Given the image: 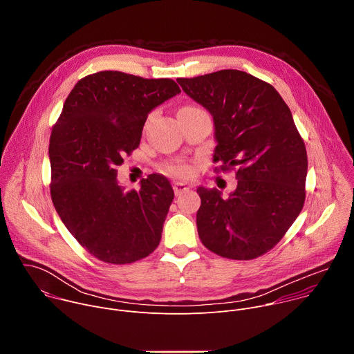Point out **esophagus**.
<instances>
[{"instance_id": "obj_1", "label": "esophagus", "mask_w": 354, "mask_h": 354, "mask_svg": "<svg viewBox=\"0 0 354 354\" xmlns=\"http://www.w3.org/2000/svg\"><path fill=\"white\" fill-rule=\"evenodd\" d=\"M189 189H190V187H189L186 183H183V182H175V183H174V192H175L176 196L182 194L183 192H187Z\"/></svg>"}]
</instances>
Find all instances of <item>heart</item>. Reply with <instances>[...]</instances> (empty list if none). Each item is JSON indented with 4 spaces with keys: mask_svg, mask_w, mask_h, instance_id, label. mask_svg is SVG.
Listing matches in <instances>:
<instances>
[{
    "mask_svg": "<svg viewBox=\"0 0 354 354\" xmlns=\"http://www.w3.org/2000/svg\"><path fill=\"white\" fill-rule=\"evenodd\" d=\"M164 171L169 175L174 176H180V178H187L192 175V167L185 162H176V164H168L164 167Z\"/></svg>",
    "mask_w": 354,
    "mask_h": 354,
    "instance_id": "1",
    "label": "heart"
}]
</instances>
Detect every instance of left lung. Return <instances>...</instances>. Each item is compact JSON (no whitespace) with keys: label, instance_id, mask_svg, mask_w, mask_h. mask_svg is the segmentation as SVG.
Wrapping results in <instances>:
<instances>
[{"label":"left lung","instance_id":"obj_1","mask_svg":"<svg viewBox=\"0 0 354 354\" xmlns=\"http://www.w3.org/2000/svg\"><path fill=\"white\" fill-rule=\"evenodd\" d=\"M214 120V161L236 168V189L223 197L197 187L200 241L214 254L250 261L270 250L306 201L307 149L291 112L268 82L239 70L178 78Z\"/></svg>","mask_w":354,"mask_h":354}]
</instances>
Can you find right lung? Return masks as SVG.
<instances>
[{"label":"right lung","instance_id":"obj_1","mask_svg":"<svg viewBox=\"0 0 354 354\" xmlns=\"http://www.w3.org/2000/svg\"><path fill=\"white\" fill-rule=\"evenodd\" d=\"M179 92L169 78L99 71L66 99L50 136V194L67 230L99 261L133 263L161 241L174 200L169 180L153 174L124 192L116 167L140 145L148 113Z\"/></svg>","mask_w":354,"mask_h":354}]
</instances>
